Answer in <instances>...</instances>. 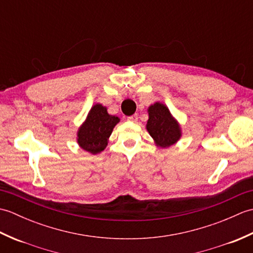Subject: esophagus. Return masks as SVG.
Returning <instances> with one entry per match:
<instances>
[{
	"mask_svg": "<svg viewBox=\"0 0 253 253\" xmlns=\"http://www.w3.org/2000/svg\"><path fill=\"white\" fill-rule=\"evenodd\" d=\"M127 120L131 122V123H136L138 121V114H133V115H130L127 117Z\"/></svg>",
	"mask_w": 253,
	"mask_h": 253,
	"instance_id": "1",
	"label": "esophagus"
}]
</instances>
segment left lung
I'll use <instances>...</instances> for the list:
<instances>
[{"mask_svg": "<svg viewBox=\"0 0 253 253\" xmlns=\"http://www.w3.org/2000/svg\"><path fill=\"white\" fill-rule=\"evenodd\" d=\"M147 129L161 148L169 147L180 138V129L168 107L159 102L149 107Z\"/></svg>", "mask_w": 253, "mask_h": 253, "instance_id": "1", "label": "left lung"}]
</instances>
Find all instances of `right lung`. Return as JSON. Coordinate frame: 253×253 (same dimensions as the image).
I'll use <instances>...</instances> for the list:
<instances>
[{"label": "right lung", "instance_id": "1", "mask_svg": "<svg viewBox=\"0 0 253 253\" xmlns=\"http://www.w3.org/2000/svg\"><path fill=\"white\" fill-rule=\"evenodd\" d=\"M120 122L117 116L110 115L101 104H95L90 110L87 121L78 131V143L85 151L92 154L103 151L113 128Z\"/></svg>", "mask_w": 253, "mask_h": 253}]
</instances>
